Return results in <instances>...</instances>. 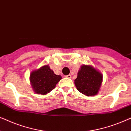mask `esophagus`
<instances>
[{"label": "esophagus", "instance_id": "esophagus-1", "mask_svg": "<svg viewBox=\"0 0 131 131\" xmlns=\"http://www.w3.org/2000/svg\"><path fill=\"white\" fill-rule=\"evenodd\" d=\"M65 77L66 78H69V79H71V76L70 74H69V75H67V76H65Z\"/></svg>", "mask_w": 131, "mask_h": 131}]
</instances>
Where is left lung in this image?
<instances>
[{"mask_svg":"<svg viewBox=\"0 0 131 131\" xmlns=\"http://www.w3.org/2000/svg\"><path fill=\"white\" fill-rule=\"evenodd\" d=\"M103 82V74L91 65L81 66L74 85L80 93L87 96L98 94Z\"/></svg>","mask_w":131,"mask_h":131,"instance_id":"left-lung-1","label":"left lung"}]
</instances>
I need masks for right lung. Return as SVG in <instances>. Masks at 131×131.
Returning <instances> with one entry per match:
<instances>
[{"label":"right lung","mask_w":131,"mask_h":131,"mask_svg":"<svg viewBox=\"0 0 131 131\" xmlns=\"http://www.w3.org/2000/svg\"><path fill=\"white\" fill-rule=\"evenodd\" d=\"M61 79L60 75L55 74L48 64L32 71L30 75L32 89L36 94L40 95H46L52 91Z\"/></svg>","instance_id":"right-lung-1"}]
</instances>
